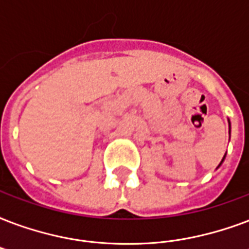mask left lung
<instances>
[{
    "label": "left lung",
    "mask_w": 249,
    "mask_h": 249,
    "mask_svg": "<svg viewBox=\"0 0 249 249\" xmlns=\"http://www.w3.org/2000/svg\"><path fill=\"white\" fill-rule=\"evenodd\" d=\"M223 159H225V157H223ZM223 159H222V162H223ZM222 162H221V163H222Z\"/></svg>",
    "instance_id": "1"
}]
</instances>
